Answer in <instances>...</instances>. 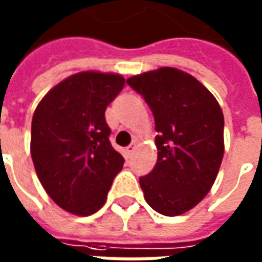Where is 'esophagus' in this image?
I'll return each instance as SVG.
<instances>
[{
    "label": "esophagus",
    "instance_id": "34e87169",
    "mask_svg": "<svg viewBox=\"0 0 262 262\" xmlns=\"http://www.w3.org/2000/svg\"><path fill=\"white\" fill-rule=\"evenodd\" d=\"M135 149H136V142H133V143H130V145L127 146V147H126V152L130 155L135 152Z\"/></svg>",
    "mask_w": 262,
    "mask_h": 262
}]
</instances>
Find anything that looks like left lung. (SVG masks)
<instances>
[{
  "instance_id": "1",
  "label": "left lung",
  "mask_w": 262,
  "mask_h": 262,
  "mask_svg": "<svg viewBox=\"0 0 262 262\" xmlns=\"http://www.w3.org/2000/svg\"><path fill=\"white\" fill-rule=\"evenodd\" d=\"M155 116L158 161L139 179L156 212L178 216L211 191L224 158V113L213 94L193 76L161 67L127 79Z\"/></svg>"
}]
</instances>
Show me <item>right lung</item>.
Returning <instances> with one entry per match:
<instances>
[{"mask_svg":"<svg viewBox=\"0 0 262 262\" xmlns=\"http://www.w3.org/2000/svg\"><path fill=\"white\" fill-rule=\"evenodd\" d=\"M123 86L116 73L81 71L53 87L34 112L30 150L37 176L50 198L73 215L97 212L123 168L104 119Z\"/></svg>","mask_w":262,"mask_h":262,"instance_id":"right-lung-1","label":"right lung"}]
</instances>
